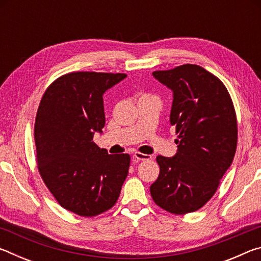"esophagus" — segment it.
Returning a JSON list of instances; mask_svg holds the SVG:
<instances>
[{
    "instance_id": "esophagus-1",
    "label": "esophagus",
    "mask_w": 261,
    "mask_h": 261,
    "mask_svg": "<svg viewBox=\"0 0 261 261\" xmlns=\"http://www.w3.org/2000/svg\"><path fill=\"white\" fill-rule=\"evenodd\" d=\"M134 159H135L136 161H141V160H148V159H151V156L146 155V154L136 152V153L134 154Z\"/></svg>"
}]
</instances>
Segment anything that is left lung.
<instances>
[{"label": "left lung", "mask_w": 261, "mask_h": 261, "mask_svg": "<svg viewBox=\"0 0 261 261\" xmlns=\"http://www.w3.org/2000/svg\"><path fill=\"white\" fill-rule=\"evenodd\" d=\"M153 77L173 91L170 124L178 145L174 156L156 158L160 174L151 196L169 213H191L214 196L235 156V108L223 83L199 65L154 71Z\"/></svg>", "instance_id": "1"}]
</instances>
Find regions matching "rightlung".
Returning a JSON list of instances; mask_svg holds the SVG:
<instances>
[{
    "instance_id": "1",
    "label": "right lung",
    "mask_w": 261,
    "mask_h": 261,
    "mask_svg": "<svg viewBox=\"0 0 261 261\" xmlns=\"http://www.w3.org/2000/svg\"><path fill=\"white\" fill-rule=\"evenodd\" d=\"M124 73L71 72L57 78L39 105L34 124L38 169L63 208L95 216L116 204L129 154H108L93 141L105 126L103 93Z\"/></svg>"
}]
</instances>
